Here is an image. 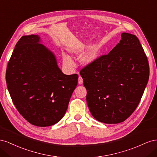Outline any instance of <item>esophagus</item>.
Segmentation results:
<instances>
[{"label": "esophagus", "instance_id": "34e87169", "mask_svg": "<svg viewBox=\"0 0 157 157\" xmlns=\"http://www.w3.org/2000/svg\"><path fill=\"white\" fill-rule=\"evenodd\" d=\"M78 82L79 84H83V78L81 77H80V76H79V77H78Z\"/></svg>", "mask_w": 157, "mask_h": 157}]
</instances>
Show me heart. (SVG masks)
Here are the masks:
<instances>
[{"mask_svg": "<svg viewBox=\"0 0 157 157\" xmlns=\"http://www.w3.org/2000/svg\"><path fill=\"white\" fill-rule=\"evenodd\" d=\"M83 51H84V48H80L75 50V52L77 54H80V53H82ZM99 52V48L97 46L92 47V48H90L86 52V54L82 57V58L81 59L82 63L84 65H89L90 63H92L93 61L96 59V58L98 56ZM63 61L66 64H69L71 65L73 64L72 60H71V58L67 56L64 55L63 57Z\"/></svg>", "mask_w": 157, "mask_h": 157, "instance_id": "obj_1", "label": "heart"}]
</instances>
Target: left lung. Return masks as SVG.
I'll use <instances>...</instances> for the list:
<instances>
[{"mask_svg":"<svg viewBox=\"0 0 157 157\" xmlns=\"http://www.w3.org/2000/svg\"><path fill=\"white\" fill-rule=\"evenodd\" d=\"M120 42L80 71L86 101L96 119L117 124L139 105L149 77L147 56L136 35L123 33Z\"/></svg>","mask_w":157,"mask_h":157,"instance_id":"obj_1","label":"left lung"}]
</instances>
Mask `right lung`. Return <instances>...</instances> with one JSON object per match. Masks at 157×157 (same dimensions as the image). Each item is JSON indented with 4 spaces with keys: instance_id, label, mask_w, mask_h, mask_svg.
Segmentation results:
<instances>
[{
    "instance_id": "obj_1",
    "label": "right lung",
    "mask_w": 157,
    "mask_h": 157,
    "mask_svg": "<svg viewBox=\"0 0 157 157\" xmlns=\"http://www.w3.org/2000/svg\"><path fill=\"white\" fill-rule=\"evenodd\" d=\"M78 77L61 72L54 55L35 35L18 40L6 72L8 90L17 110L40 127L54 125L63 117Z\"/></svg>"
}]
</instances>
